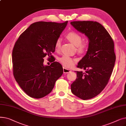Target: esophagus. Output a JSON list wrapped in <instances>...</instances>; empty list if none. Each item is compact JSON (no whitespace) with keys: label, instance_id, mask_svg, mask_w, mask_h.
<instances>
[{"label":"esophagus","instance_id":"1","mask_svg":"<svg viewBox=\"0 0 126 126\" xmlns=\"http://www.w3.org/2000/svg\"><path fill=\"white\" fill-rule=\"evenodd\" d=\"M63 72L65 74H67V73H69V72H70L71 71V70L70 69H67L65 67H63Z\"/></svg>","mask_w":126,"mask_h":126}]
</instances>
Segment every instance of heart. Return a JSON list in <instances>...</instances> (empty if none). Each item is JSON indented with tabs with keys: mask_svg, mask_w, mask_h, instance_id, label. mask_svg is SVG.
<instances>
[{
	"mask_svg": "<svg viewBox=\"0 0 126 126\" xmlns=\"http://www.w3.org/2000/svg\"><path fill=\"white\" fill-rule=\"evenodd\" d=\"M68 40L77 46V50L80 54H84L87 51L88 47L87 42H82V37L75 32H68L67 36ZM61 44V40L60 38L58 39L55 44V48L56 51L60 49ZM59 61L65 68H70L73 66L77 62V60L75 58L66 55H63L59 59Z\"/></svg>",
	"mask_w": 126,
	"mask_h": 126,
	"instance_id": "heart-1",
	"label": "heart"
}]
</instances>
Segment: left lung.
I'll return each mask as SVG.
<instances>
[{
  "label": "left lung",
  "instance_id": "8db88e82",
  "mask_svg": "<svg viewBox=\"0 0 126 126\" xmlns=\"http://www.w3.org/2000/svg\"><path fill=\"white\" fill-rule=\"evenodd\" d=\"M70 24L89 39L87 51L78 63L77 78L71 85L72 93L83 100L100 94L108 84L114 66V42L104 26L96 21H72Z\"/></svg>",
  "mask_w": 126,
  "mask_h": 126
}]
</instances>
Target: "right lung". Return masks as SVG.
<instances>
[{"label":"right lung","instance_id":"1","mask_svg":"<svg viewBox=\"0 0 126 126\" xmlns=\"http://www.w3.org/2000/svg\"><path fill=\"white\" fill-rule=\"evenodd\" d=\"M68 21H39L30 25L20 35L12 51L13 75L20 87L31 97L40 98L48 94L63 70L59 62L44 65L46 56L53 57L55 44Z\"/></svg>","mask_w":126,"mask_h":126}]
</instances>
